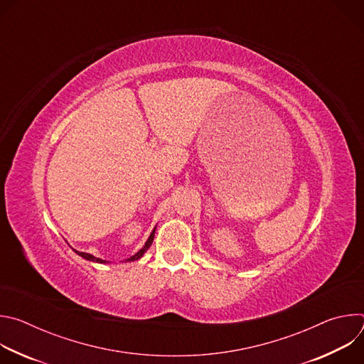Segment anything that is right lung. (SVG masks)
Returning <instances> with one entry per match:
<instances>
[{
    "label": "right lung",
    "mask_w": 364,
    "mask_h": 364,
    "mask_svg": "<svg viewBox=\"0 0 364 364\" xmlns=\"http://www.w3.org/2000/svg\"><path fill=\"white\" fill-rule=\"evenodd\" d=\"M154 233H155V229L152 230V233L149 235V237H148V240L145 242V245H144V247L142 249H139L134 256H131V257H128L125 262H132V261H138V259L146 252V249L151 246V243H152V240H154ZM79 256H82V257H85V259H87V261H92V262H97V264H107V261H103V259H99V257H95V256H92L90 253H85V252H77V250H75Z\"/></svg>",
    "instance_id": "1"
}]
</instances>
